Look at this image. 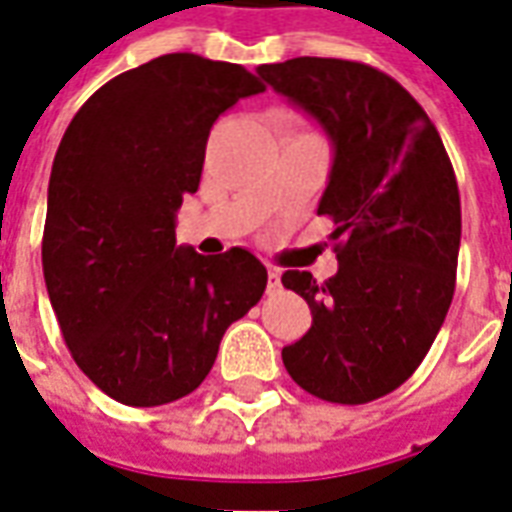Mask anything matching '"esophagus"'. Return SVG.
Listing matches in <instances>:
<instances>
[{"instance_id":"esophagus-1","label":"esophagus","mask_w":512,"mask_h":512,"mask_svg":"<svg viewBox=\"0 0 512 512\" xmlns=\"http://www.w3.org/2000/svg\"><path fill=\"white\" fill-rule=\"evenodd\" d=\"M279 285H282V277H279V271H277V268H268V285H266V290H268V293H277Z\"/></svg>"}]
</instances>
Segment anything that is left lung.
<instances>
[{
	"instance_id": "8db88e82",
	"label": "left lung",
	"mask_w": 512,
	"mask_h": 512,
	"mask_svg": "<svg viewBox=\"0 0 512 512\" xmlns=\"http://www.w3.org/2000/svg\"><path fill=\"white\" fill-rule=\"evenodd\" d=\"M257 73L334 142L318 213L334 222L340 268L326 282L282 274L312 312L310 332L282 348V362L310 395L362 406L414 376L450 310L458 180L425 109L373 65L296 57Z\"/></svg>"
}]
</instances>
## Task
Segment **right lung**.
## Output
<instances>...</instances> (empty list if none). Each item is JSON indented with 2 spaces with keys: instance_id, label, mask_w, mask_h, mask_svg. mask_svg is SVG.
Returning <instances> with one entry per match:
<instances>
[{
  "instance_id": "obj_1",
  "label": "right lung",
  "mask_w": 512,
  "mask_h": 512,
  "mask_svg": "<svg viewBox=\"0 0 512 512\" xmlns=\"http://www.w3.org/2000/svg\"><path fill=\"white\" fill-rule=\"evenodd\" d=\"M266 84L241 65L164 54L106 82L54 156L43 277L73 362L126 406H164L211 373L227 326L268 274L233 246H175V213L200 186L213 123Z\"/></svg>"
}]
</instances>
